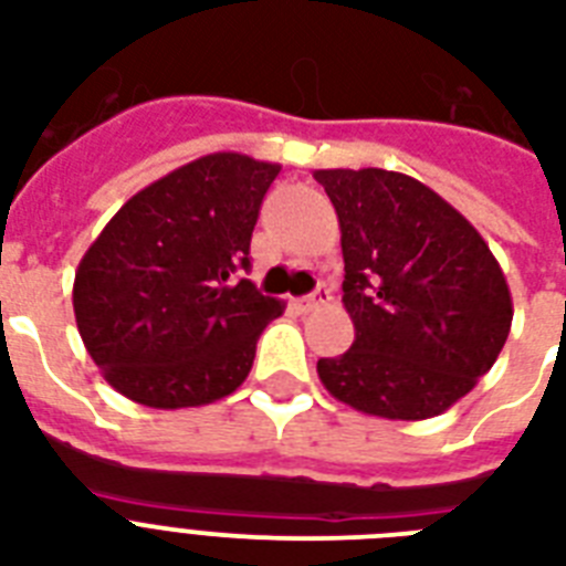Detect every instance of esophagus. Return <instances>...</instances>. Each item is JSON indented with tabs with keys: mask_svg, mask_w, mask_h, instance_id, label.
Instances as JSON below:
<instances>
[{
	"mask_svg": "<svg viewBox=\"0 0 566 566\" xmlns=\"http://www.w3.org/2000/svg\"><path fill=\"white\" fill-rule=\"evenodd\" d=\"M328 300H332V291H328L326 284H319L317 291L308 293V296H300V300H293V308H296V311H314V308H319V305H326Z\"/></svg>",
	"mask_w": 566,
	"mask_h": 566,
	"instance_id": "obj_1",
	"label": "esophagus"
}]
</instances>
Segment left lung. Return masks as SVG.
<instances>
[{"mask_svg":"<svg viewBox=\"0 0 566 566\" xmlns=\"http://www.w3.org/2000/svg\"><path fill=\"white\" fill-rule=\"evenodd\" d=\"M340 222L355 340L319 358L326 390L385 420H429L467 396L509 340L511 291L464 213L405 172L317 170Z\"/></svg>","mask_w":566,"mask_h":566,"instance_id":"1","label":"left lung"}]
</instances>
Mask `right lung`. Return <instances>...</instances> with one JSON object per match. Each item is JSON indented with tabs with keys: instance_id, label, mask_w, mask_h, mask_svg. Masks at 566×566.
<instances>
[{
	"instance_id": "1",
	"label": "right lung",
	"mask_w": 566,
	"mask_h": 566,
	"mask_svg": "<svg viewBox=\"0 0 566 566\" xmlns=\"http://www.w3.org/2000/svg\"><path fill=\"white\" fill-rule=\"evenodd\" d=\"M279 164L213 153L135 193L75 270V326L117 394L196 408L234 394L284 302L249 279V240Z\"/></svg>"
}]
</instances>
